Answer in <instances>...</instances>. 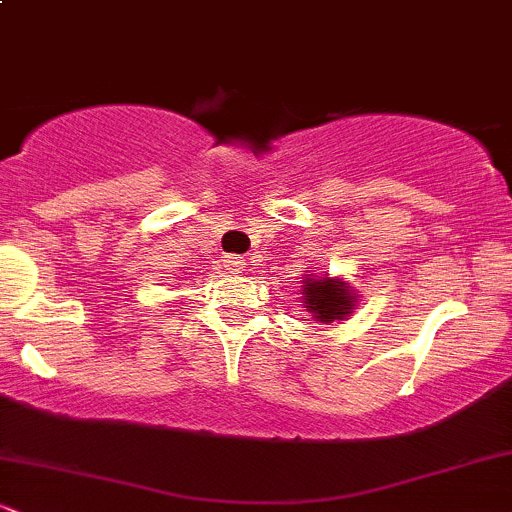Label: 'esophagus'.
I'll return each instance as SVG.
<instances>
[{"label": "esophagus", "instance_id": "1", "mask_svg": "<svg viewBox=\"0 0 512 512\" xmlns=\"http://www.w3.org/2000/svg\"><path fill=\"white\" fill-rule=\"evenodd\" d=\"M223 267L228 269V272H243V267H245V257H240V255H226L223 257Z\"/></svg>", "mask_w": 512, "mask_h": 512}]
</instances>
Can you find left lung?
Here are the masks:
<instances>
[{
  "instance_id": "obj_1",
  "label": "left lung",
  "mask_w": 512,
  "mask_h": 512,
  "mask_svg": "<svg viewBox=\"0 0 512 512\" xmlns=\"http://www.w3.org/2000/svg\"><path fill=\"white\" fill-rule=\"evenodd\" d=\"M305 308L315 315V320L332 322L342 320L351 313L356 298L349 293V286L344 281L332 279H308L305 281Z\"/></svg>"
}]
</instances>
